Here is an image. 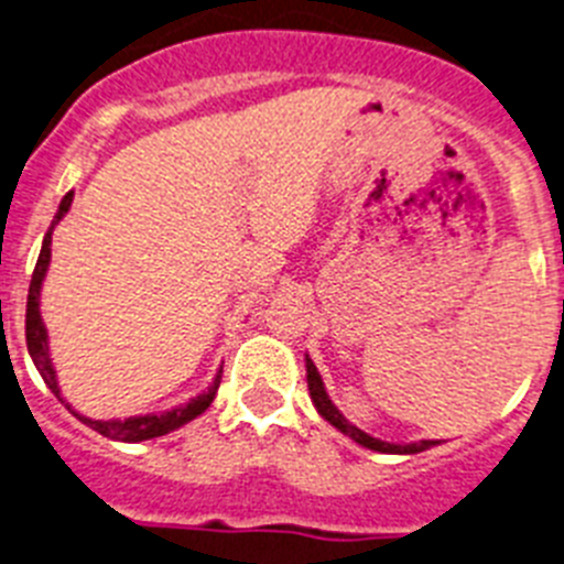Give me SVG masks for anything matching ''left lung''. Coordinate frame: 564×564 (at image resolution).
Segmentation results:
<instances>
[{"instance_id": "8db88e82", "label": "left lung", "mask_w": 564, "mask_h": 564, "mask_svg": "<svg viewBox=\"0 0 564 564\" xmlns=\"http://www.w3.org/2000/svg\"><path fill=\"white\" fill-rule=\"evenodd\" d=\"M306 384H310V399H312V404H315V410H318L321 419L329 421L335 430H340L344 435H349L352 442H358L361 447H367V451L392 453V456H413V453L430 451V447H435V444H438V442H433V438H421V442H410V444L381 442V438H376V435L364 433L361 427H355L352 421L344 419V413H340L338 406L333 404V399H329V392H326V387H324V378H321L318 367L312 364L310 355H306Z\"/></svg>"}]
</instances>
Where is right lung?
Returning <instances> with one entry per match:
<instances>
[{"label": "right lung", "instance_id": "1", "mask_svg": "<svg viewBox=\"0 0 564 564\" xmlns=\"http://www.w3.org/2000/svg\"><path fill=\"white\" fill-rule=\"evenodd\" d=\"M70 200H74V192H68L59 203V209H56L54 224H51L48 235L42 240V252L40 260H36V269H33L31 278V290H28V310H25V340H28V352L33 358V367L40 370L42 381L48 384V390L54 392L56 399L63 401L68 406L70 413L77 415L83 424H88L91 430H97L99 435H106V438H113V442H149V438H158V435L172 433V430L183 427L188 421H194L200 413L209 410V404L215 401L217 387H220V372L224 367L217 370L215 381L209 384V390H203L197 399H188L186 404L172 406V410H165V413H145V415H129V419H88V415L77 413L68 401L63 399V390H59V381H56V370L54 361H51V349H48V329L42 324V312H40V292H42V281H45V274H48V263H51V235H54L56 224L68 215Z\"/></svg>", "mask_w": 564, "mask_h": 564}]
</instances>
